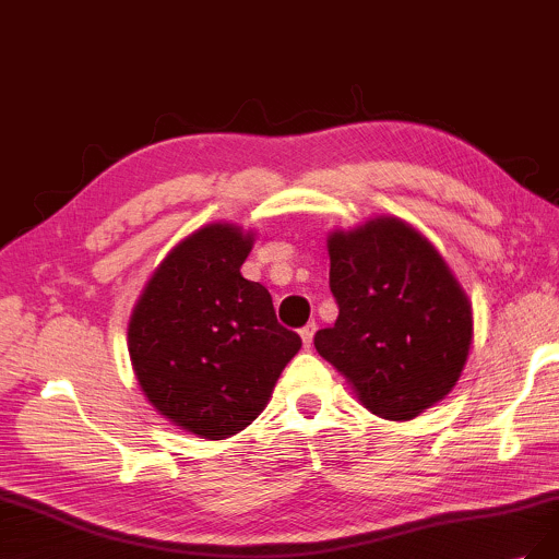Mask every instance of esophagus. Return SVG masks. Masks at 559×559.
<instances>
[{
    "mask_svg": "<svg viewBox=\"0 0 559 559\" xmlns=\"http://www.w3.org/2000/svg\"><path fill=\"white\" fill-rule=\"evenodd\" d=\"M316 329H318V324H316V322H308V324L301 329V332H299L304 347H311L313 336H316Z\"/></svg>",
    "mask_w": 559,
    "mask_h": 559,
    "instance_id": "1",
    "label": "esophagus"
}]
</instances>
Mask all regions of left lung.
<instances>
[{
    "label": "left lung",
    "mask_w": 559,
    "mask_h": 559,
    "mask_svg": "<svg viewBox=\"0 0 559 559\" xmlns=\"http://www.w3.org/2000/svg\"><path fill=\"white\" fill-rule=\"evenodd\" d=\"M336 324L313 343L386 421H409L451 394L474 338L472 301L442 253L399 216L326 235Z\"/></svg>",
    "instance_id": "obj_1"
}]
</instances>
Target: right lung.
<instances>
[{"instance_id": "right-lung-1", "label": "right lung", "mask_w": 559, "mask_h": 559, "mask_svg": "<svg viewBox=\"0 0 559 559\" xmlns=\"http://www.w3.org/2000/svg\"><path fill=\"white\" fill-rule=\"evenodd\" d=\"M253 243L237 223L202 225L163 258L131 311L140 391L163 419L204 440L251 426L301 347L266 287L241 276Z\"/></svg>"}]
</instances>
